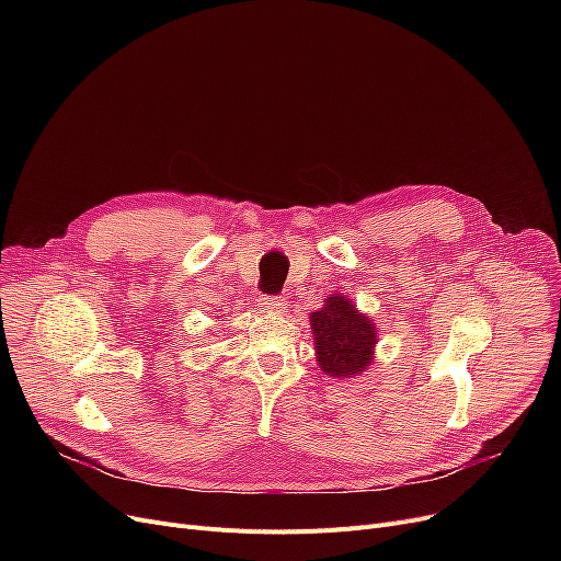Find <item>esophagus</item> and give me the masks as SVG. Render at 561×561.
Listing matches in <instances>:
<instances>
[{
  "label": "esophagus",
  "instance_id": "esophagus-1",
  "mask_svg": "<svg viewBox=\"0 0 561 561\" xmlns=\"http://www.w3.org/2000/svg\"><path fill=\"white\" fill-rule=\"evenodd\" d=\"M259 309L263 313H284L286 302L282 298H261L259 300Z\"/></svg>",
  "mask_w": 561,
  "mask_h": 561
}]
</instances>
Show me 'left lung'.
<instances>
[{
    "label": "left lung",
    "instance_id": "8db88e82",
    "mask_svg": "<svg viewBox=\"0 0 561 561\" xmlns=\"http://www.w3.org/2000/svg\"><path fill=\"white\" fill-rule=\"evenodd\" d=\"M318 368L334 377L350 379L368 370L375 362L377 325L368 313L343 293H332L318 311L309 316Z\"/></svg>",
    "mask_w": 561,
    "mask_h": 561
}]
</instances>
